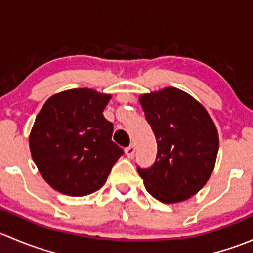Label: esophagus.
<instances>
[{"mask_svg":"<svg viewBox=\"0 0 253 253\" xmlns=\"http://www.w3.org/2000/svg\"><path fill=\"white\" fill-rule=\"evenodd\" d=\"M125 152H126V155L128 158H132L134 155V152H136V147H134L133 144H131V145H128V147L126 148V149H125Z\"/></svg>","mask_w":253,"mask_h":253,"instance_id":"1","label":"esophagus"}]
</instances>
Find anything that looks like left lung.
Returning a JSON list of instances; mask_svg holds the SVG:
<instances>
[{
  "label": "left lung",
  "instance_id": "obj_1",
  "mask_svg": "<svg viewBox=\"0 0 253 253\" xmlns=\"http://www.w3.org/2000/svg\"><path fill=\"white\" fill-rule=\"evenodd\" d=\"M158 143L157 159L137 167L148 192L163 203L188 200L213 172L219 149L218 131L197 100L176 88L139 98Z\"/></svg>",
  "mask_w": 253,
  "mask_h": 253
}]
</instances>
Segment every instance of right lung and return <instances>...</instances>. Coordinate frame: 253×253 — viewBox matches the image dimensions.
<instances>
[{
	"label": "right lung",
	"instance_id": "obj_1",
	"mask_svg": "<svg viewBox=\"0 0 253 253\" xmlns=\"http://www.w3.org/2000/svg\"><path fill=\"white\" fill-rule=\"evenodd\" d=\"M111 95L71 89L47 99L29 137L32 157L58 192L81 197L100 190L124 149L112 142L114 125L103 111Z\"/></svg>",
	"mask_w": 253,
	"mask_h": 253
}]
</instances>
